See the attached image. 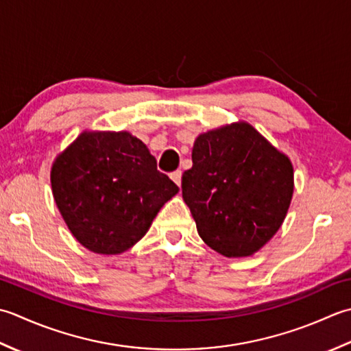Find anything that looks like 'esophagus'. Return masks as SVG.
<instances>
[{"label": "esophagus", "instance_id": "obj_1", "mask_svg": "<svg viewBox=\"0 0 351 351\" xmlns=\"http://www.w3.org/2000/svg\"><path fill=\"white\" fill-rule=\"evenodd\" d=\"M169 177L173 178V182H174V183H177V186H180V184H182V171H180V169H176V171H173V173L169 174Z\"/></svg>", "mask_w": 351, "mask_h": 351}]
</instances>
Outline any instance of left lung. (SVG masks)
<instances>
[{"label":"left lung","instance_id":"1","mask_svg":"<svg viewBox=\"0 0 351 351\" xmlns=\"http://www.w3.org/2000/svg\"><path fill=\"white\" fill-rule=\"evenodd\" d=\"M294 192L291 160L247 123L199 134L182 195L198 234L226 257L252 256L273 238Z\"/></svg>","mask_w":351,"mask_h":351}]
</instances>
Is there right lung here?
I'll list each match as a JSON object with an SVG mask.
<instances>
[{
    "label": "right lung",
    "mask_w": 351,
    "mask_h": 351,
    "mask_svg": "<svg viewBox=\"0 0 351 351\" xmlns=\"http://www.w3.org/2000/svg\"><path fill=\"white\" fill-rule=\"evenodd\" d=\"M51 186L71 233L99 254L134 245L178 192L144 142L127 132L82 133L56 159Z\"/></svg>",
    "instance_id": "add662e5"
}]
</instances>
